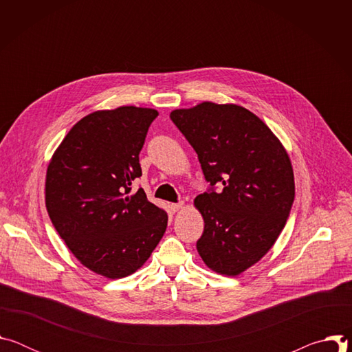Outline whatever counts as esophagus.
I'll list each match as a JSON object with an SVG mask.
<instances>
[{
	"label": "esophagus",
	"mask_w": 352,
	"mask_h": 352,
	"mask_svg": "<svg viewBox=\"0 0 352 352\" xmlns=\"http://www.w3.org/2000/svg\"><path fill=\"white\" fill-rule=\"evenodd\" d=\"M182 206H184V202H178V204H171V205H170V208H171L173 212H178L179 209H182Z\"/></svg>",
	"instance_id": "esophagus-1"
}]
</instances>
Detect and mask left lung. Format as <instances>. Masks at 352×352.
<instances>
[{
  "label": "left lung",
  "instance_id": "left-lung-1",
  "mask_svg": "<svg viewBox=\"0 0 352 352\" xmlns=\"http://www.w3.org/2000/svg\"><path fill=\"white\" fill-rule=\"evenodd\" d=\"M170 118L210 184L195 199L205 220L197 252L216 273L238 276L269 252L287 223L295 196L289 157L270 128L241 106L205 102Z\"/></svg>",
  "mask_w": 352,
  "mask_h": 352
}]
</instances>
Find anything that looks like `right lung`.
<instances>
[{"instance_id":"add662e5","label":"right lung","mask_w":352,"mask_h":352,"mask_svg":"<svg viewBox=\"0 0 352 352\" xmlns=\"http://www.w3.org/2000/svg\"><path fill=\"white\" fill-rule=\"evenodd\" d=\"M153 109L94 111L67 133L45 177V208L75 258L107 278L135 273L167 228V213L132 184Z\"/></svg>"}]
</instances>
